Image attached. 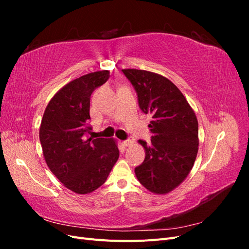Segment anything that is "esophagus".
I'll return each mask as SVG.
<instances>
[{"label":"esophagus","instance_id":"1","mask_svg":"<svg viewBox=\"0 0 249 249\" xmlns=\"http://www.w3.org/2000/svg\"><path fill=\"white\" fill-rule=\"evenodd\" d=\"M134 143V139L133 138H129V139H126V140H124V142H123V144L124 145V146H131L132 144Z\"/></svg>","mask_w":249,"mask_h":249}]
</instances>
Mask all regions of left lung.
I'll list each match as a JSON object with an SVG mask.
<instances>
[{
	"instance_id": "obj_1",
	"label": "left lung",
	"mask_w": 249,
	"mask_h": 249,
	"mask_svg": "<svg viewBox=\"0 0 249 249\" xmlns=\"http://www.w3.org/2000/svg\"><path fill=\"white\" fill-rule=\"evenodd\" d=\"M138 95L140 109L152 116L149 144L139 140L145 159L135 168L140 184L155 194H167L189 175L198 152V123L184 94L159 73L123 70Z\"/></svg>"
}]
</instances>
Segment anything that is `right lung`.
<instances>
[{
	"mask_svg": "<svg viewBox=\"0 0 249 249\" xmlns=\"http://www.w3.org/2000/svg\"><path fill=\"white\" fill-rule=\"evenodd\" d=\"M109 77V71H101L67 83L52 97L41 119L39 139L48 167L78 194L101 187L119 157L114 138L86 137L90 96Z\"/></svg>",
	"mask_w": 249,
	"mask_h": 249,
	"instance_id": "obj_1",
	"label": "right lung"
}]
</instances>
